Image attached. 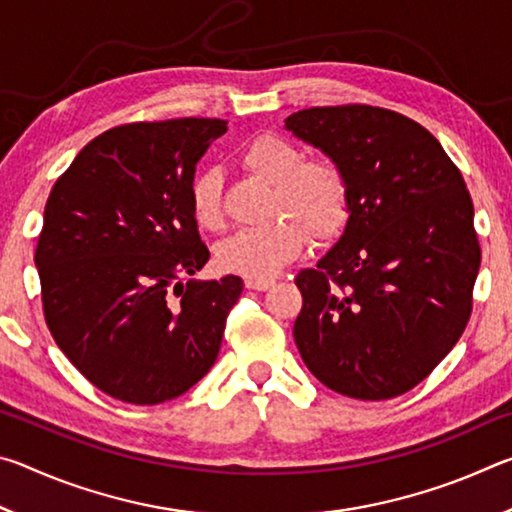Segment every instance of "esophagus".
<instances>
[{
	"label": "esophagus",
	"instance_id": "1",
	"mask_svg": "<svg viewBox=\"0 0 512 512\" xmlns=\"http://www.w3.org/2000/svg\"><path fill=\"white\" fill-rule=\"evenodd\" d=\"M273 287V280H257V277H248L246 280V289L250 291H266Z\"/></svg>",
	"mask_w": 512,
	"mask_h": 512
}]
</instances>
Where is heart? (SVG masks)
<instances>
[{
	"mask_svg": "<svg viewBox=\"0 0 512 512\" xmlns=\"http://www.w3.org/2000/svg\"><path fill=\"white\" fill-rule=\"evenodd\" d=\"M241 164L273 185L266 228L239 230L214 250L216 266L244 277L275 275L305 248L334 239L350 216V183L339 164L327 158L305 160L296 144L264 133L241 149ZM189 205L201 228L216 230L223 221L221 178L214 169L201 171L189 187Z\"/></svg>",
	"mask_w": 512,
	"mask_h": 512,
	"instance_id": "b5f03b06",
	"label": "heart"
}]
</instances>
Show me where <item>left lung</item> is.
Listing matches in <instances>:
<instances>
[{
	"label": "left lung",
	"mask_w": 512,
	"mask_h": 512,
	"mask_svg": "<svg viewBox=\"0 0 512 512\" xmlns=\"http://www.w3.org/2000/svg\"><path fill=\"white\" fill-rule=\"evenodd\" d=\"M284 124L350 183L341 239L296 277L293 339L320 384L391 400L447 357L470 320L481 266L470 192L436 137L400 112L350 103Z\"/></svg>",
	"instance_id": "1"
}]
</instances>
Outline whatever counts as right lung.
I'll return each instance as SVG.
<instances>
[{"mask_svg":"<svg viewBox=\"0 0 512 512\" xmlns=\"http://www.w3.org/2000/svg\"><path fill=\"white\" fill-rule=\"evenodd\" d=\"M225 124L185 117L110 128L47 198L36 248L47 327L81 375L115 400H173L219 354L244 282L183 277L210 259L189 187Z\"/></svg>","mask_w":512,"mask_h":512,"instance_id":"right-lung-1","label":"right lung"}]
</instances>
